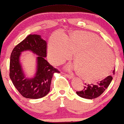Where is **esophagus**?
Here are the masks:
<instances>
[{
  "instance_id": "obj_1",
  "label": "esophagus",
  "mask_w": 124,
  "mask_h": 124,
  "mask_svg": "<svg viewBox=\"0 0 124 124\" xmlns=\"http://www.w3.org/2000/svg\"><path fill=\"white\" fill-rule=\"evenodd\" d=\"M65 76H67V77L69 78H72L74 77V76L73 75H70V74H65Z\"/></svg>"
}]
</instances>
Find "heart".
I'll return each mask as SVG.
<instances>
[{
	"mask_svg": "<svg viewBox=\"0 0 124 124\" xmlns=\"http://www.w3.org/2000/svg\"><path fill=\"white\" fill-rule=\"evenodd\" d=\"M75 53V63L69 69L79 70L88 81L102 79L113 66V54L100 38L94 33L76 31L69 36L62 33L53 36L49 40L48 57L51 63L61 64Z\"/></svg>",
	"mask_w": 124,
	"mask_h": 124,
	"instance_id": "b5f03b06",
	"label": "heart"
}]
</instances>
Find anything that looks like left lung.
<instances>
[{
	"label": "left lung",
	"instance_id": "1",
	"mask_svg": "<svg viewBox=\"0 0 124 124\" xmlns=\"http://www.w3.org/2000/svg\"><path fill=\"white\" fill-rule=\"evenodd\" d=\"M115 73V69L113 70V74ZM113 78L112 76L109 75L105 79L100 81L97 84L93 85H86L84 87L82 91L76 92V94L80 97L88 99H93L99 97L102 94L106 89L107 88L109 84H111Z\"/></svg>",
	"mask_w": 124,
	"mask_h": 124
}]
</instances>
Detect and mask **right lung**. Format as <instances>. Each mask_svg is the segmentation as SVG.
<instances>
[{
    "label": "right lung",
    "instance_id": "add662e5",
    "mask_svg": "<svg viewBox=\"0 0 124 124\" xmlns=\"http://www.w3.org/2000/svg\"><path fill=\"white\" fill-rule=\"evenodd\" d=\"M46 42L40 35H29L16 46L11 53L10 62V78L17 91L24 98L39 99L48 94L53 76L60 73L49 63L46 57ZM30 50L38 55L37 70L34 78H25L20 63L21 53Z\"/></svg>",
    "mask_w": 124,
    "mask_h": 124
}]
</instances>
